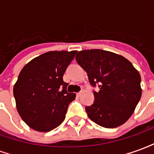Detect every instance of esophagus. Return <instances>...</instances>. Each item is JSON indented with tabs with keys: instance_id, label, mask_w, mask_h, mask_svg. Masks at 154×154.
<instances>
[{
	"instance_id": "1",
	"label": "esophagus",
	"mask_w": 154,
	"mask_h": 154,
	"mask_svg": "<svg viewBox=\"0 0 154 154\" xmlns=\"http://www.w3.org/2000/svg\"><path fill=\"white\" fill-rule=\"evenodd\" d=\"M83 92H84V91L82 90L81 91H79V92H77V97H81V96L82 95V93H83Z\"/></svg>"
}]
</instances>
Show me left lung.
Returning <instances> with one entry per match:
<instances>
[{
	"instance_id": "obj_1",
	"label": "left lung",
	"mask_w": 154,
	"mask_h": 154,
	"mask_svg": "<svg viewBox=\"0 0 154 154\" xmlns=\"http://www.w3.org/2000/svg\"><path fill=\"white\" fill-rule=\"evenodd\" d=\"M76 60L87 72L91 84H99L93 105L86 107L88 117L109 129L125 123L142 96L138 70L121 55L101 49L80 51Z\"/></svg>"
}]
</instances>
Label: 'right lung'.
<instances>
[{
	"label": "right lung",
	"instance_id": "obj_1",
	"mask_svg": "<svg viewBox=\"0 0 154 154\" xmlns=\"http://www.w3.org/2000/svg\"><path fill=\"white\" fill-rule=\"evenodd\" d=\"M77 52L50 51L35 57L22 68L13 93L19 115L29 127L48 132L64 120L76 94L67 92L68 84L63 77Z\"/></svg>",
	"mask_w": 154,
	"mask_h": 154
}]
</instances>
